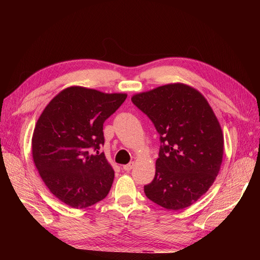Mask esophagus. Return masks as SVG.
Returning a JSON list of instances; mask_svg holds the SVG:
<instances>
[{
	"instance_id": "1",
	"label": "esophagus",
	"mask_w": 260,
	"mask_h": 260,
	"mask_svg": "<svg viewBox=\"0 0 260 260\" xmlns=\"http://www.w3.org/2000/svg\"><path fill=\"white\" fill-rule=\"evenodd\" d=\"M133 166H135V162L131 161V162L127 164V165H124V166H123L122 168H123V170H125V171H130V170L133 168Z\"/></svg>"
}]
</instances>
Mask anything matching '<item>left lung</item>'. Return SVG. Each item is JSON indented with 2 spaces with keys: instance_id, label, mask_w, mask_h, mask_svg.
<instances>
[{
  "instance_id": "8db88e82",
  "label": "left lung",
  "mask_w": 260,
  "mask_h": 260,
  "mask_svg": "<svg viewBox=\"0 0 260 260\" xmlns=\"http://www.w3.org/2000/svg\"><path fill=\"white\" fill-rule=\"evenodd\" d=\"M131 101L153 121L162 143L145 195L170 210L191 206L222 164L224 141L214 111L200 91L180 82L137 93Z\"/></svg>"
}]
</instances>
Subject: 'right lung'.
<instances>
[{
	"mask_svg": "<svg viewBox=\"0 0 260 260\" xmlns=\"http://www.w3.org/2000/svg\"><path fill=\"white\" fill-rule=\"evenodd\" d=\"M125 99V93L73 85L39 117L31 140L34 162L46 187L66 205L92 206L111 190L115 172L99 149L104 145V121Z\"/></svg>",
	"mask_w": 260,
	"mask_h": 260,
	"instance_id": "add662e5",
	"label": "right lung"
}]
</instances>
